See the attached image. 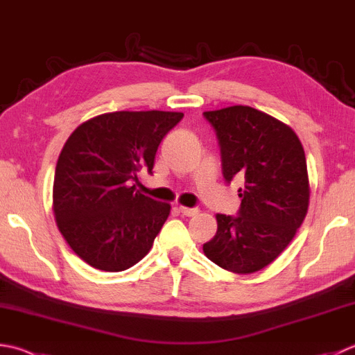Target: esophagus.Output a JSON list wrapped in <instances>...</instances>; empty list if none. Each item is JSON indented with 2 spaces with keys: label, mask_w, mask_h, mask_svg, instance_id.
I'll use <instances>...</instances> for the list:
<instances>
[{
  "label": "esophagus",
  "mask_w": 355,
  "mask_h": 355,
  "mask_svg": "<svg viewBox=\"0 0 355 355\" xmlns=\"http://www.w3.org/2000/svg\"><path fill=\"white\" fill-rule=\"evenodd\" d=\"M180 212H182L183 215H186V217H192V215H197L198 214V209L197 207H187V206H180L178 207Z\"/></svg>",
  "instance_id": "34e87169"
}]
</instances>
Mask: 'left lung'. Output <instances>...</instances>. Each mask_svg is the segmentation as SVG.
Returning a JSON list of instances; mask_svg holds the SVG:
<instances>
[{
	"instance_id": "8db88e82",
	"label": "left lung",
	"mask_w": 355,
	"mask_h": 355,
	"mask_svg": "<svg viewBox=\"0 0 355 355\" xmlns=\"http://www.w3.org/2000/svg\"><path fill=\"white\" fill-rule=\"evenodd\" d=\"M217 132L223 175L245 178L239 189V217L217 214V234L205 255L229 272L265 269L302 226L309 206V178L303 146L288 124L249 106L205 112Z\"/></svg>"
}]
</instances>
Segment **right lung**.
Masks as SVG:
<instances>
[{
	"mask_svg": "<svg viewBox=\"0 0 355 355\" xmlns=\"http://www.w3.org/2000/svg\"><path fill=\"white\" fill-rule=\"evenodd\" d=\"M182 112L120 110L81 123L55 169L52 209L67 245L87 265L120 272L150 251L171 205L137 191Z\"/></svg>",
	"mask_w": 355,
	"mask_h": 355,
	"instance_id": "right-lung-1",
	"label": "right lung"
}]
</instances>
